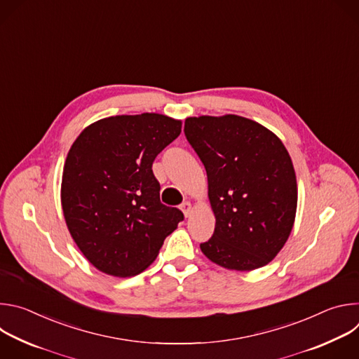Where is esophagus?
<instances>
[{
    "label": "esophagus",
    "mask_w": 359,
    "mask_h": 359,
    "mask_svg": "<svg viewBox=\"0 0 359 359\" xmlns=\"http://www.w3.org/2000/svg\"><path fill=\"white\" fill-rule=\"evenodd\" d=\"M180 210L183 212V215H184L186 217H189V216L191 215V204H190L189 201H183V203L180 204Z\"/></svg>",
    "instance_id": "1"
}]
</instances>
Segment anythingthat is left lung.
Wrapping results in <instances>:
<instances>
[{
    "label": "left lung",
    "mask_w": 359,
    "mask_h": 359,
    "mask_svg": "<svg viewBox=\"0 0 359 359\" xmlns=\"http://www.w3.org/2000/svg\"><path fill=\"white\" fill-rule=\"evenodd\" d=\"M184 135L206 169L216 217L201 252L227 270L269 264L287 243L297 213V177L284 143L237 115L187 118Z\"/></svg>",
    "instance_id": "obj_1"
}]
</instances>
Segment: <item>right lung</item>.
Instances as JSON below:
<instances>
[{
	"instance_id": "obj_1",
	"label": "right lung",
	"mask_w": 359,
	"mask_h": 359,
	"mask_svg": "<svg viewBox=\"0 0 359 359\" xmlns=\"http://www.w3.org/2000/svg\"><path fill=\"white\" fill-rule=\"evenodd\" d=\"M182 132L161 114L119 115L86 126L64 165L61 204L67 227L99 271L132 277L144 271L183 213L161 201L151 165Z\"/></svg>"
}]
</instances>
